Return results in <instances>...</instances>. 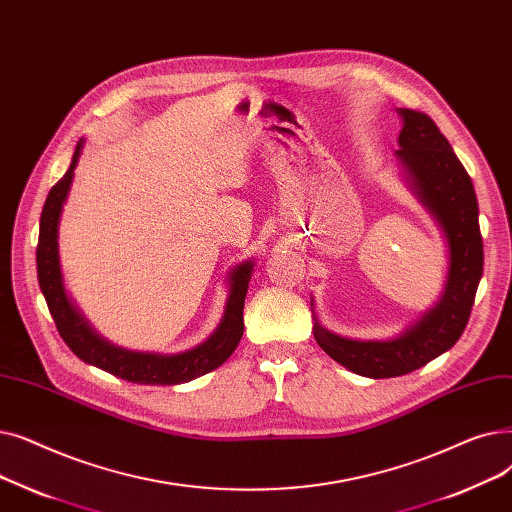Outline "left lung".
<instances>
[{"mask_svg":"<svg viewBox=\"0 0 512 512\" xmlns=\"http://www.w3.org/2000/svg\"><path fill=\"white\" fill-rule=\"evenodd\" d=\"M402 129L396 158L412 196L440 227L448 248V273L437 302L400 335L389 339H352L325 329L316 319L312 333L335 362L371 377H400L448 352L469 323L477 285L483 275V241L477 196L465 166L433 120L417 110L398 108Z\"/></svg>","mask_w":512,"mask_h":512,"instance_id":"obj_1","label":"left lung"}]
</instances>
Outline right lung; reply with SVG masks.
Returning <instances> with one entry per match:
<instances>
[{"instance_id": "1", "label": "right lung", "mask_w": 512, "mask_h": 512, "mask_svg": "<svg viewBox=\"0 0 512 512\" xmlns=\"http://www.w3.org/2000/svg\"><path fill=\"white\" fill-rule=\"evenodd\" d=\"M83 145L85 139L77 143V150L72 154L70 166L64 177L52 187L50 193H47L39 223L37 277L47 308H50L52 319L58 327V333L62 335L66 346L83 362L93 364V367L131 383L179 385L218 369L235 352L243 335V302H246L250 279L254 273V260H243L229 271V296L218 327L200 346L179 354L137 352L108 342L106 337H102L91 327L83 312L68 296L60 266L58 231L60 216L68 198L72 179H75V168L79 164Z\"/></svg>"}]
</instances>
